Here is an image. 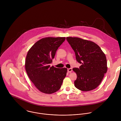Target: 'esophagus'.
Returning a JSON list of instances; mask_svg holds the SVG:
<instances>
[{"mask_svg": "<svg viewBox=\"0 0 121 121\" xmlns=\"http://www.w3.org/2000/svg\"><path fill=\"white\" fill-rule=\"evenodd\" d=\"M72 71V69H68V72H69V73H71V72Z\"/></svg>", "mask_w": 121, "mask_h": 121, "instance_id": "esophagus-1", "label": "esophagus"}]
</instances>
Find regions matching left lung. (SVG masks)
Listing matches in <instances>:
<instances>
[{
	"label": "left lung",
	"mask_w": 121,
	"mask_h": 121,
	"mask_svg": "<svg viewBox=\"0 0 121 121\" xmlns=\"http://www.w3.org/2000/svg\"><path fill=\"white\" fill-rule=\"evenodd\" d=\"M66 39L75 54L76 60L81 66L73 70L77 74L74 86L78 89L88 91L96 88L107 71L106 56L95 43L77 37Z\"/></svg>",
	"instance_id": "8db88e82"
}]
</instances>
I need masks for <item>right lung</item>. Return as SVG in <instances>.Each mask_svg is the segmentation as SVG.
I'll use <instances>...</instances> for the list:
<instances>
[{"instance_id": "1", "label": "right lung", "mask_w": 121, "mask_h": 121, "mask_svg": "<svg viewBox=\"0 0 121 121\" xmlns=\"http://www.w3.org/2000/svg\"><path fill=\"white\" fill-rule=\"evenodd\" d=\"M65 37H47L38 40L26 55L25 69L27 74L38 90L48 94L60 89L66 76L67 69L52 66V60Z\"/></svg>"}]
</instances>
